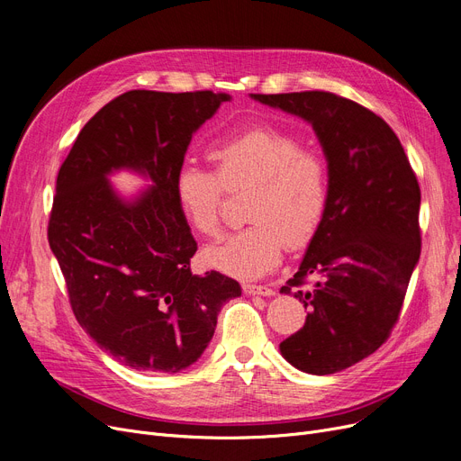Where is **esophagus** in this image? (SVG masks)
Masks as SVG:
<instances>
[{
    "label": "esophagus",
    "mask_w": 461,
    "mask_h": 461,
    "mask_svg": "<svg viewBox=\"0 0 461 461\" xmlns=\"http://www.w3.org/2000/svg\"><path fill=\"white\" fill-rule=\"evenodd\" d=\"M243 292L245 294H252V295H273L275 290L264 285H243Z\"/></svg>",
    "instance_id": "34e87169"
}]
</instances>
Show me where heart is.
<instances>
[{"label": "heart", "mask_w": 461, "mask_h": 461, "mask_svg": "<svg viewBox=\"0 0 461 461\" xmlns=\"http://www.w3.org/2000/svg\"><path fill=\"white\" fill-rule=\"evenodd\" d=\"M207 158L214 171L185 164L173 178L176 207L195 233L218 235L226 190L254 186L247 202L252 224L203 250L211 267L256 278L280 264L288 245L302 249L311 243L330 202L322 156L303 149L294 133L254 126L216 139Z\"/></svg>", "instance_id": "heart-1"}]
</instances>
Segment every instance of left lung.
Instances as JSON below:
<instances>
[{
    "label": "left lung",
    "instance_id": "left-lung-1",
    "mask_svg": "<svg viewBox=\"0 0 461 461\" xmlns=\"http://www.w3.org/2000/svg\"><path fill=\"white\" fill-rule=\"evenodd\" d=\"M252 97L309 120L330 169L322 224L280 288L309 312L280 352L305 373L343 371L383 347L399 320L422 250L418 178L393 130L352 99L326 90Z\"/></svg>",
    "mask_w": 461,
    "mask_h": 461
}]
</instances>
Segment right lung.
Listing matches in <instances>:
<instances>
[{
	"label": "right lung",
	"mask_w": 461,
	"mask_h": 461,
	"mask_svg": "<svg viewBox=\"0 0 461 461\" xmlns=\"http://www.w3.org/2000/svg\"><path fill=\"white\" fill-rule=\"evenodd\" d=\"M228 94L130 90L99 109L64 159L49 245L77 322L124 366L178 373L203 354L237 280L192 275L197 250L175 202L173 178L192 133ZM118 167L147 172L153 188L124 204L106 183Z\"/></svg>",
	"instance_id": "obj_1"
}]
</instances>
